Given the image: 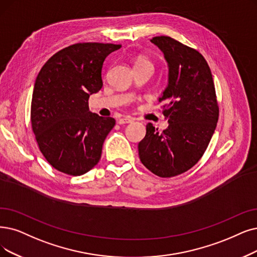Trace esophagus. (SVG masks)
<instances>
[{
    "mask_svg": "<svg viewBox=\"0 0 257 257\" xmlns=\"http://www.w3.org/2000/svg\"><path fill=\"white\" fill-rule=\"evenodd\" d=\"M132 122H133V118L131 117H123L118 120L119 124H125V123H132Z\"/></svg>",
    "mask_w": 257,
    "mask_h": 257,
    "instance_id": "esophagus-1",
    "label": "esophagus"
}]
</instances>
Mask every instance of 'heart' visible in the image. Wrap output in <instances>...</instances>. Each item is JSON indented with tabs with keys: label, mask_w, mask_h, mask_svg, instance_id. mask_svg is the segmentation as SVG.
Returning <instances> with one entry per match:
<instances>
[{
	"label": "heart",
	"mask_w": 257,
	"mask_h": 257,
	"mask_svg": "<svg viewBox=\"0 0 257 257\" xmlns=\"http://www.w3.org/2000/svg\"><path fill=\"white\" fill-rule=\"evenodd\" d=\"M139 65H150V66H153L152 63H151V61L148 60L145 57H139L136 60V65L135 66H139Z\"/></svg>",
	"instance_id": "heart-1"
}]
</instances>
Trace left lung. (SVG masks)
Masks as SVG:
<instances>
[{"label":"left lung","mask_w":257,"mask_h":257,"mask_svg":"<svg viewBox=\"0 0 257 257\" xmlns=\"http://www.w3.org/2000/svg\"><path fill=\"white\" fill-rule=\"evenodd\" d=\"M151 42L164 55L169 84L159 102L168 128L159 132L152 123L138 145L143 166L159 177H173L190 170L206 152L216 128L219 108L211 69L196 49L171 37Z\"/></svg>","instance_id":"1"}]
</instances>
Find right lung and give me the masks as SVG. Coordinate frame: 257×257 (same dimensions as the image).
<instances>
[{"mask_svg": "<svg viewBox=\"0 0 257 257\" xmlns=\"http://www.w3.org/2000/svg\"><path fill=\"white\" fill-rule=\"evenodd\" d=\"M121 45L77 43L61 49L36 79L32 127L39 149L51 167L80 176L99 162L115 119L93 114L88 98L102 88L105 58Z\"/></svg>", "mask_w": 257, "mask_h": 257, "instance_id": "1", "label": "right lung"}]
</instances>
